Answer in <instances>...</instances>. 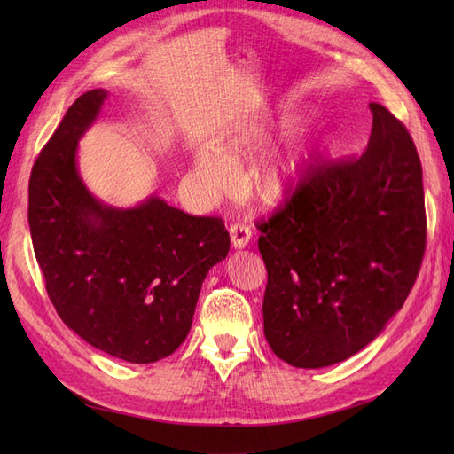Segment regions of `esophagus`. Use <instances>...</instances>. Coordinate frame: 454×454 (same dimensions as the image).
<instances>
[{
  "label": "esophagus",
  "mask_w": 454,
  "mask_h": 454,
  "mask_svg": "<svg viewBox=\"0 0 454 454\" xmlns=\"http://www.w3.org/2000/svg\"><path fill=\"white\" fill-rule=\"evenodd\" d=\"M229 235H231L232 248L242 250V248H246V246H248V242L252 239V231L246 223H232L229 227Z\"/></svg>",
  "instance_id": "esophagus-1"
}]
</instances>
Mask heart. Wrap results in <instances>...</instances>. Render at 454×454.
Listing matches in <instances>:
<instances>
[{
    "label": "heart",
    "instance_id": "heart-1",
    "mask_svg": "<svg viewBox=\"0 0 454 454\" xmlns=\"http://www.w3.org/2000/svg\"><path fill=\"white\" fill-rule=\"evenodd\" d=\"M272 134L265 127H252L240 134L231 136L222 149L204 145L195 153L193 182L204 199H217L235 185L232 164L252 159L270 145ZM309 162L307 149L301 144H287L255 170L252 187L263 200H282L292 195L301 184Z\"/></svg>",
    "mask_w": 454,
    "mask_h": 454
}]
</instances>
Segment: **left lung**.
<instances>
[{
  "label": "left lung",
  "instance_id": "left-lung-1",
  "mask_svg": "<svg viewBox=\"0 0 454 454\" xmlns=\"http://www.w3.org/2000/svg\"><path fill=\"white\" fill-rule=\"evenodd\" d=\"M358 159L322 164L265 222V337L294 367L339 364L373 340L413 287L426 248L422 167L407 129L369 104Z\"/></svg>",
  "mask_w": 454,
  "mask_h": 454
}]
</instances>
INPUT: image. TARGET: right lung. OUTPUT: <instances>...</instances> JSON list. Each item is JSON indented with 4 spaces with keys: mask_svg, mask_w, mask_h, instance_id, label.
Listing matches in <instances>:
<instances>
[{
    "mask_svg": "<svg viewBox=\"0 0 454 454\" xmlns=\"http://www.w3.org/2000/svg\"><path fill=\"white\" fill-rule=\"evenodd\" d=\"M107 90L67 109L32 168L28 223L47 294L89 345L130 364L170 356L185 340L208 270L229 254L219 217H197L157 195L134 208L96 199L77 168V144Z\"/></svg>",
    "mask_w": 454,
    "mask_h": 454,
    "instance_id": "add662e5",
    "label": "right lung"
}]
</instances>
